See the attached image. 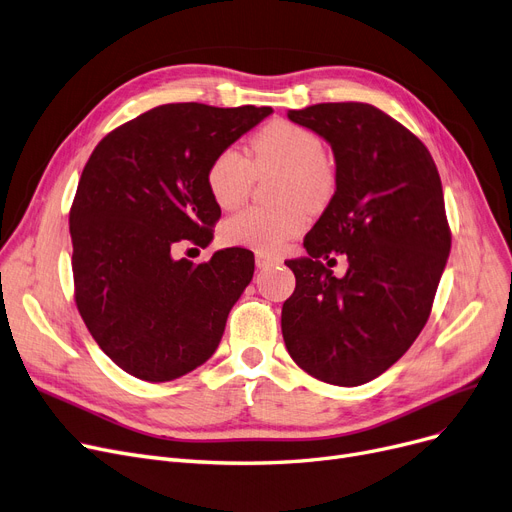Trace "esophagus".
<instances>
[{
	"label": "esophagus",
	"mask_w": 512,
	"mask_h": 512,
	"mask_svg": "<svg viewBox=\"0 0 512 512\" xmlns=\"http://www.w3.org/2000/svg\"><path fill=\"white\" fill-rule=\"evenodd\" d=\"M278 263H280V259L274 257V255H270V253H257V255H255V265H257L259 270L270 268V265H278Z\"/></svg>",
	"instance_id": "obj_1"
}]
</instances>
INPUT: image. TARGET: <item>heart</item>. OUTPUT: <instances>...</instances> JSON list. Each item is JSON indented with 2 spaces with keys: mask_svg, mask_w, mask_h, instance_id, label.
<instances>
[{
  "mask_svg": "<svg viewBox=\"0 0 512 512\" xmlns=\"http://www.w3.org/2000/svg\"><path fill=\"white\" fill-rule=\"evenodd\" d=\"M320 136L301 125L274 121L265 125L249 146V161L236 148L217 152L207 169V188L213 203L232 211L244 203L255 173L280 169L276 180L278 207H249L228 217L221 236L236 247L276 251L305 226V208L316 209L328 201L335 188V171L324 159Z\"/></svg>",
  "mask_w": 512,
  "mask_h": 512,
  "instance_id": "1",
  "label": "heart"
}]
</instances>
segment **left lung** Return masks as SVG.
Returning <instances> with one entry per match:
<instances>
[{
	"label": "left lung",
	"instance_id": "obj_1",
	"mask_svg": "<svg viewBox=\"0 0 512 512\" xmlns=\"http://www.w3.org/2000/svg\"><path fill=\"white\" fill-rule=\"evenodd\" d=\"M335 154V194L303 240L282 305L288 353L316 379L355 387L391 368L427 324L450 228L427 146L383 110L326 102L288 110ZM348 257L343 279L321 263ZM329 266V265H328Z\"/></svg>",
	"mask_w": 512,
	"mask_h": 512
}]
</instances>
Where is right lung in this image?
Segmentation results:
<instances>
[{
    "label": "right lung",
    "instance_id": "right-lung-1",
    "mask_svg": "<svg viewBox=\"0 0 512 512\" xmlns=\"http://www.w3.org/2000/svg\"><path fill=\"white\" fill-rule=\"evenodd\" d=\"M272 113L163 104L110 131L87 161L69 217L75 301L100 349L136 379H180L215 353L253 278V253L234 247L192 263L171 249L213 240L221 209L207 169Z\"/></svg>",
    "mask_w": 512,
    "mask_h": 512
}]
</instances>
